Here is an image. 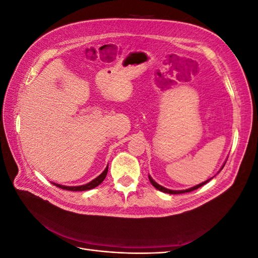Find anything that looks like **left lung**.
<instances>
[{"instance_id": "1", "label": "left lung", "mask_w": 258, "mask_h": 258, "mask_svg": "<svg viewBox=\"0 0 258 258\" xmlns=\"http://www.w3.org/2000/svg\"><path fill=\"white\" fill-rule=\"evenodd\" d=\"M227 161V160H226ZM226 161L224 162V165L222 166V168L220 169V171H218V172H221V170L224 168V166H225V163H226ZM217 172V173H218ZM214 177V176H213ZM213 177H210L209 179H207V181H205V182H202V183H200V184H198V185H196V186H192V187H190V188H187V189H183V190H172V189H168V188H166V187H163V186H161V185H159L158 183H156L154 179L152 178V176L151 175H148V178H150V182L152 183V185L155 187V188H157L158 190H160V191H162V192H167V194H172V195H176V194H184V192H189V191H192V190H195V189H197V188H199V187H201V186H204L205 184H207L209 181H211V179H212Z\"/></svg>"}]
</instances>
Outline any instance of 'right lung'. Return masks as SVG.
I'll list each match as a JSON object with an SVG mask.
<instances>
[{
	"label": "right lung",
	"instance_id": "obj_1",
	"mask_svg": "<svg viewBox=\"0 0 258 258\" xmlns=\"http://www.w3.org/2000/svg\"><path fill=\"white\" fill-rule=\"evenodd\" d=\"M107 169H108V166H106V168L104 169V171L102 173H101L99 176H97L96 178H93L91 182L85 184V185H80V186H64V185H60V184H57V183H53L51 182L54 186L59 187V188H62V189H66V190H71V191H83V190H89V189H92L95 188V187H97L98 185H100L101 183L103 182V179L105 178L106 174H107Z\"/></svg>",
	"mask_w": 258,
	"mask_h": 258
}]
</instances>
